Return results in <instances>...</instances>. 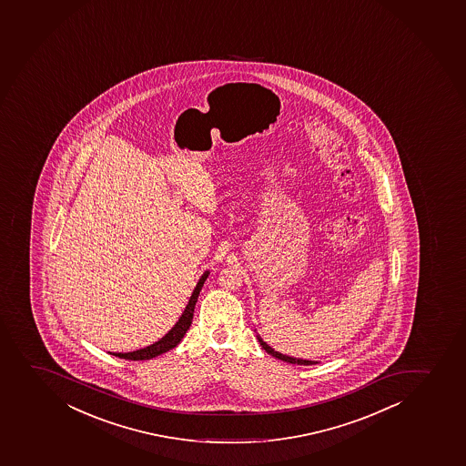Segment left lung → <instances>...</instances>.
I'll return each instance as SVG.
<instances>
[{
	"label": "left lung",
	"mask_w": 466,
	"mask_h": 466,
	"mask_svg": "<svg viewBox=\"0 0 466 466\" xmlns=\"http://www.w3.org/2000/svg\"><path fill=\"white\" fill-rule=\"evenodd\" d=\"M259 344L263 347L264 350L268 351L269 355L275 356V358H279V360H284V362H289V364H298V365H313L318 364L315 360H297V358H292V356L281 355L279 351H275L272 347L268 346L266 342H263L261 338H258Z\"/></svg>",
	"instance_id": "left-lung-1"
}]
</instances>
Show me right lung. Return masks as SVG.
Segmentation results:
<instances>
[{
    "label": "right lung",
    "instance_id": "add662e5",
    "mask_svg": "<svg viewBox=\"0 0 466 466\" xmlns=\"http://www.w3.org/2000/svg\"><path fill=\"white\" fill-rule=\"evenodd\" d=\"M208 274H209V272H205V274L202 275V279H198V283H197L196 289H194V292H192L191 298H189V302H187V309H185V312L182 313V317L178 319L177 324H176L160 341L154 342L153 346L145 347V349H140V350L130 351V353H111V355L122 358V360H151V358H156V356L162 355L165 351L171 350V349L177 346L178 342L182 341V338L185 336V333H187L189 326H191L197 298L200 295L203 283L207 281Z\"/></svg>",
    "mask_w": 466,
    "mask_h": 466
}]
</instances>
